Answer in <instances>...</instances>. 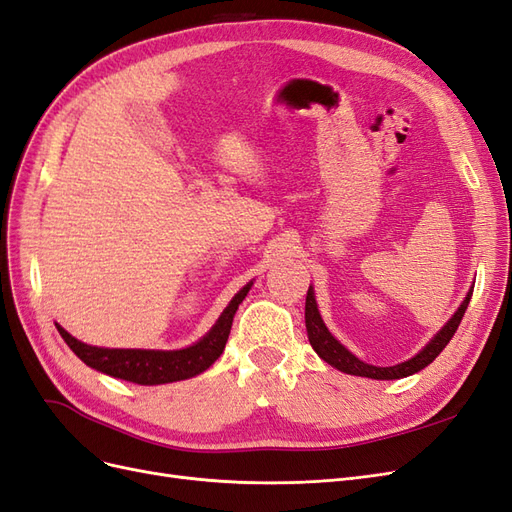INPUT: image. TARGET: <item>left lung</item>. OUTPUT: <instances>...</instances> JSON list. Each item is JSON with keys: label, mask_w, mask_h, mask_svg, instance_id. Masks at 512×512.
I'll use <instances>...</instances> for the list:
<instances>
[{"label": "left lung", "mask_w": 512, "mask_h": 512, "mask_svg": "<svg viewBox=\"0 0 512 512\" xmlns=\"http://www.w3.org/2000/svg\"><path fill=\"white\" fill-rule=\"evenodd\" d=\"M472 299V290L468 292V297L463 299L461 307L455 312V316L448 320L442 331L431 339V342L418 352L414 359L406 361V363H399L393 367H376V365H367L363 361L356 359V356L346 350L342 344L337 342V339L329 333V329L324 327V322L320 318L318 312V305L314 299V290L309 286L307 290V299H305V327H307V337H309V344L318 352V356L322 361H327L329 365H333L335 369L344 371V374L350 376H363V378H374V380H397V378H406L416 374V371L425 369L429 363L436 361V356L446 348V344L451 342V337L455 335L457 327L461 324L463 314H466L468 303Z\"/></svg>", "instance_id": "left-lung-1"}]
</instances>
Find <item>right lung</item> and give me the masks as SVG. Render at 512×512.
Returning a JSON list of instances; mask_svg holds the SVG:
<instances>
[{"label": "right lung", "instance_id": "1", "mask_svg": "<svg viewBox=\"0 0 512 512\" xmlns=\"http://www.w3.org/2000/svg\"><path fill=\"white\" fill-rule=\"evenodd\" d=\"M250 288L252 284L241 288L235 294V299L228 303L218 322L213 324V329L200 339V342L183 350L98 348L74 339L66 329H61L59 324L57 331L64 337V342L70 346V350L79 356L85 365L102 371V374L128 380L134 384H166L188 380L200 374V371L209 369V365H213L215 359H220V354L224 352L228 342L232 318H235L239 303L245 299V294L250 292Z\"/></svg>", "mask_w": 512, "mask_h": 512}]
</instances>
